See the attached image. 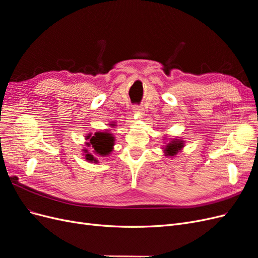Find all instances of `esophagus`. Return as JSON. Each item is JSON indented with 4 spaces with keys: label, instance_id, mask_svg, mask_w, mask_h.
<instances>
[{
    "label": "esophagus",
    "instance_id": "34e87169",
    "mask_svg": "<svg viewBox=\"0 0 258 258\" xmlns=\"http://www.w3.org/2000/svg\"><path fill=\"white\" fill-rule=\"evenodd\" d=\"M134 111L136 113H143V107L141 105H135L134 106Z\"/></svg>",
    "mask_w": 258,
    "mask_h": 258
}]
</instances>
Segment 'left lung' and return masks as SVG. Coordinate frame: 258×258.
Instances as JSON below:
<instances>
[{
  "mask_svg": "<svg viewBox=\"0 0 258 258\" xmlns=\"http://www.w3.org/2000/svg\"><path fill=\"white\" fill-rule=\"evenodd\" d=\"M182 147H183V143H182V141H178V140L176 141V140H174V141H172L171 143H169V144L166 146L165 151H166L167 155L173 156V155H175V154L177 153V151H178V150H181Z\"/></svg>",
  "mask_w": 258,
  "mask_h": 258,
  "instance_id": "left-lung-1",
  "label": "left lung"
}]
</instances>
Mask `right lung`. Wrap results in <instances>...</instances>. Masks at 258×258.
I'll list each match as a JSON object with an SVG mask.
<instances>
[{
    "instance_id": "right-lung-1",
    "label": "right lung",
    "mask_w": 258,
    "mask_h": 258,
    "mask_svg": "<svg viewBox=\"0 0 258 258\" xmlns=\"http://www.w3.org/2000/svg\"><path fill=\"white\" fill-rule=\"evenodd\" d=\"M91 136V135H90ZM87 137V140H89L87 145L91 146L95 150L96 154H99L101 156L107 155L112 151V146L114 145V139L110 134H104V132H96L95 136ZM87 153V151H84ZM86 159L89 161H97L91 154H86Z\"/></svg>"
}]
</instances>
